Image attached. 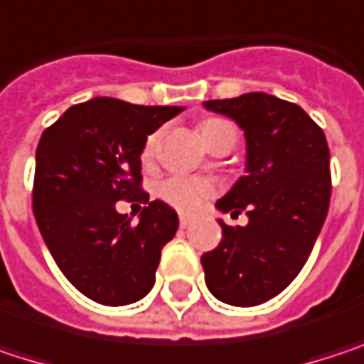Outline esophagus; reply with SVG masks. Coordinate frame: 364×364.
<instances>
[{
    "mask_svg": "<svg viewBox=\"0 0 364 364\" xmlns=\"http://www.w3.org/2000/svg\"><path fill=\"white\" fill-rule=\"evenodd\" d=\"M179 225H181L183 230L189 228V225H191V219H189V217H181V219H179Z\"/></svg>",
    "mask_w": 364,
    "mask_h": 364,
    "instance_id": "obj_1",
    "label": "esophagus"
}]
</instances>
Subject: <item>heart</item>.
<instances>
[{"instance_id": "1", "label": "heart", "mask_w": 364, "mask_h": 364, "mask_svg": "<svg viewBox=\"0 0 364 364\" xmlns=\"http://www.w3.org/2000/svg\"><path fill=\"white\" fill-rule=\"evenodd\" d=\"M198 132L202 136V141L206 143V147H210L219 136L228 134V132H236V128L221 117H206L198 124ZM160 147V132H151L141 149V160L143 162H151L158 154ZM215 191L213 183L198 179V177H185V175H175L168 177L158 185V196L160 200H164L166 204H171L173 208L181 210V213H196L206 198H210Z\"/></svg>"}]
</instances>
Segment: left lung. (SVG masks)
I'll list each match as a JSON object with an SVG mask.
<instances>
[{"instance_id": "1", "label": "left lung", "mask_w": 364, "mask_h": 364, "mask_svg": "<svg viewBox=\"0 0 364 364\" xmlns=\"http://www.w3.org/2000/svg\"><path fill=\"white\" fill-rule=\"evenodd\" d=\"M247 136V175L217 202L249 217L245 228L219 221L223 238L202 255L208 291L223 304L251 308L282 293L306 265L331 200L323 128L295 103L265 92L206 101Z\"/></svg>"}]
</instances>
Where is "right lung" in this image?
<instances>
[{"mask_svg":"<svg viewBox=\"0 0 364 364\" xmlns=\"http://www.w3.org/2000/svg\"><path fill=\"white\" fill-rule=\"evenodd\" d=\"M183 107H145L92 99L65 111L39 139L33 215L65 278L103 306L145 297L162 247L179 228L177 213L154 200L132 226L117 199L149 201L141 187V149Z\"/></svg>","mask_w":364,"mask_h":364,"instance_id":"1","label":"right lung"}]
</instances>
